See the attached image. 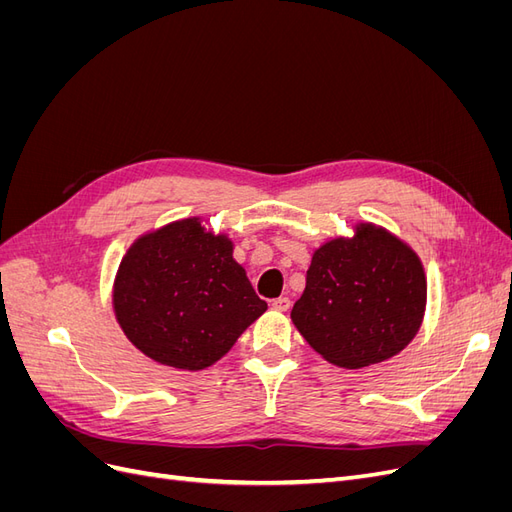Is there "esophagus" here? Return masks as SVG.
<instances>
[{"label":"esophagus","mask_w":512,"mask_h":512,"mask_svg":"<svg viewBox=\"0 0 512 512\" xmlns=\"http://www.w3.org/2000/svg\"><path fill=\"white\" fill-rule=\"evenodd\" d=\"M271 307L277 309V312H288L290 309V299L288 297H280V299H273Z\"/></svg>","instance_id":"obj_1"}]
</instances>
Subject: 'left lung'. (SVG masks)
Wrapping results in <instances>:
<instances>
[{"mask_svg": "<svg viewBox=\"0 0 512 512\" xmlns=\"http://www.w3.org/2000/svg\"><path fill=\"white\" fill-rule=\"evenodd\" d=\"M427 277L412 247L361 222L352 237L322 243L307 269L292 322L324 361L344 369L382 363L423 324Z\"/></svg>", "mask_w": 512, "mask_h": 512, "instance_id": "1", "label": "left lung"}]
</instances>
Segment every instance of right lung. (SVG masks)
<instances>
[{
    "label": "right lung",
    "mask_w": 512,
    "mask_h": 512,
    "mask_svg": "<svg viewBox=\"0 0 512 512\" xmlns=\"http://www.w3.org/2000/svg\"><path fill=\"white\" fill-rule=\"evenodd\" d=\"M230 237L200 218L170 222L138 237L113 284L121 331L151 361L200 371L235 346L267 312Z\"/></svg>",
    "instance_id": "obj_1"
}]
</instances>
